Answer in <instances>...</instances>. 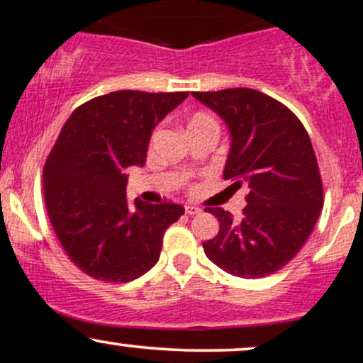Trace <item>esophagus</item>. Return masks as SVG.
Instances as JSON below:
<instances>
[{"mask_svg":"<svg viewBox=\"0 0 363 363\" xmlns=\"http://www.w3.org/2000/svg\"><path fill=\"white\" fill-rule=\"evenodd\" d=\"M184 211H186V213H188V216H196V213L201 212V208L196 207V205H186Z\"/></svg>","mask_w":363,"mask_h":363,"instance_id":"34e87169","label":"esophagus"}]
</instances>
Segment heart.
I'll use <instances>...</instances> for the list:
<instances>
[{
	"mask_svg": "<svg viewBox=\"0 0 363 363\" xmlns=\"http://www.w3.org/2000/svg\"><path fill=\"white\" fill-rule=\"evenodd\" d=\"M208 120H211V118L205 116V114H196V116H193V118H191V121H189V125H193V123H200V121H208Z\"/></svg>",
	"mask_w": 363,
	"mask_h": 363,
	"instance_id": "1",
	"label": "heart"
}]
</instances>
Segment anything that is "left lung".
<instances>
[{"instance_id":"8db88e82","label":"left lung","mask_w":363,"mask_h":363,"mask_svg":"<svg viewBox=\"0 0 363 363\" xmlns=\"http://www.w3.org/2000/svg\"><path fill=\"white\" fill-rule=\"evenodd\" d=\"M230 130L224 165L230 188H249L242 220L208 208L220 230L203 243L205 255L240 278H262L301 250L323 207L318 163L308 132L291 109L252 89L193 91Z\"/></svg>"}]
</instances>
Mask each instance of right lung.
<instances>
[{"mask_svg":"<svg viewBox=\"0 0 363 363\" xmlns=\"http://www.w3.org/2000/svg\"><path fill=\"white\" fill-rule=\"evenodd\" d=\"M186 97L111 91L79 106L60 130L45 163V203L60 245L95 280L125 284L150 272L184 213L169 201L128 203L127 169L146 163L155 127Z\"/></svg>","mask_w":363,"mask_h":363,"instance_id":"add662e5","label":"right lung"}]
</instances>
